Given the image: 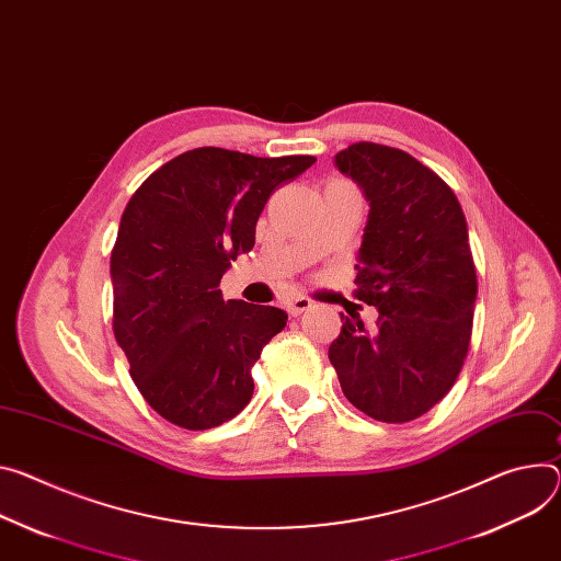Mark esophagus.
Instances as JSON below:
<instances>
[{"mask_svg":"<svg viewBox=\"0 0 561 561\" xmlns=\"http://www.w3.org/2000/svg\"><path fill=\"white\" fill-rule=\"evenodd\" d=\"M313 309V301L309 299V297H290V299H286V311L293 316V318H297V316H301V313H307V311H311Z\"/></svg>","mask_w":561,"mask_h":561,"instance_id":"1","label":"esophagus"}]
</instances>
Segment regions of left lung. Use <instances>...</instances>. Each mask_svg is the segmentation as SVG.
I'll use <instances>...</instances> for the list:
<instances>
[{"label": "left lung", "mask_w": 561, "mask_h": 561, "mask_svg": "<svg viewBox=\"0 0 561 561\" xmlns=\"http://www.w3.org/2000/svg\"><path fill=\"white\" fill-rule=\"evenodd\" d=\"M335 168L369 203L355 295L378 322L367 331L342 316L329 360L360 412L414 421L451 389L468 355L477 271L466 215L449 185L402 149L355 142Z\"/></svg>", "instance_id": "obj_1"}]
</instances>
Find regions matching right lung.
<instances>
[{
  "instance_id": "add662e5",
  "label": "right lung",
  "mask_w": 561,
  "mask_h": 561,
  "mask_svg": "<svg viewBox=\"0 0 561 561\" xmlns=\"http://www.w3.org/2000/svg\"><path fill=\"white\" fill-rule=\"evenodd\" d=\"M313 157L260 159L196 147L129 198L112 252L114 335L142 398L183 430H213L250 402V367L288 316L224 301L230 260L252 250L273 190Z\"/></svg>"
}]
</instances>
